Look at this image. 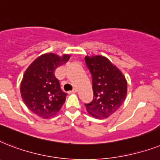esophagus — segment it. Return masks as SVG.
I'll return each instance as SVG.
<instances>
[{
	"label": "esophagus",
	"instance_id": "34e87169",
	"mask_svg": "<svg viewBox=\"0 0 160 160\" xmlns=\"http://www.w3.org/2000/svg\"><path fill=\"white\" fill-rule=\"evenodd\" d=\"M75 92H77V88H73V90L69 92V93H75Z\"/></svg>",
	"mask_w": 160,
	"mask_h": 160
}]
</instances>
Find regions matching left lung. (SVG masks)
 <instances>
[{
    "instance_id": "1",
    "label": "left lung",
    "mask_w": 160,
    "mask_h": 160,
    "mask_svg": "<svg viewBox=\"0 0 160 160\" xmlns=\"http://www.w3.org/2000/svg\"><path fill=\"white\" fill-rule=\"evenodd\" d=\"M87 66L92 77L93 101L85 104L87 112L97 119L112 116L127 95V81L121 70L103 55H87Z\"/></svg>"
}]
</instances>
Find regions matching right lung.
<instances>
[{"label": "right lung", "instance_id": "1", "mask_svg": "<svg viewBox=\"0 0 160 160\" xmlns=\"http://www.w3.org/2000/svg\"><path fill=\"white\" fill-rule=\"evenodd\" d=\"M70 54L62 56L46 53L29 64L23 75L20 92L29 111L43 119L54 116L66 100L67 93L60 88L54 76L55 69L69 59Z\"/></svg>", "mask_w": 160, "mask_h": 160}]
</instances>
